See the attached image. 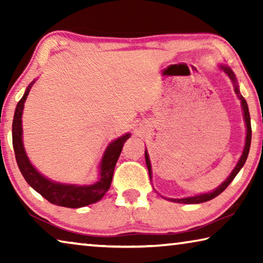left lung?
Here are the masks:
<instances>
[{"instance_id": "obj_1", "label": "left lung", "mask_w": 263, "mask_h": 263, "mask_svg": "<svg viewBox=\"0 0 263 263\" xmlns=\"http://www.w3.org/2000/svg\"><path fill=\"white\" fill-rule=\"evenodd\" d=\"M219 67L224 70V72L229 75V78L231 79V81L234 83V91L235 94L238 95V97L241 101V105H242V110H243V117H245V122H246V127H247V133H246V142H245V148H243V152L241 158L239 159V161L237 163V166L234 167V169L231 173L230 176L226 179L222 183L218 186L217 189H215L211 193H208V194H201V195H196L193 196V197H185V198H167L169 201L172 202H175V203H183V204H198V203H204V202H208L210 201V199L217 197L218 195L221 194L222 191H224L226 188H228L229 184L231 182L233 181V179L235 176H237L238 173L240 172V169L242 168V166L246 162L247 157H248V153H249V147H251V140H252V127H251V117H249V111H248V105H247V102L246 100L243 99V97L240 95V91H239V87H238V83H237V79H235V75L232 72V69L228 66H224V65H220ZM145 159H146V164H147V169H148V173H149V179H152V167H151V162H149V157H148V153L147 151H145Z\"/></svg>"}]
</instances>
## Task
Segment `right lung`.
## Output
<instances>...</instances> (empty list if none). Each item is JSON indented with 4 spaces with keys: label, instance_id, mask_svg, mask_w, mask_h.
<instances>
[{
    "label": "right lung",
    "instance_id": "right-lung-1",
    "mask_svg": "<svg viewBox=\"0 0 263 263\" xmlns=\"http://www.w3.org/2000/svg\"><path fill=\"white\" fill-rule=\"evenodd\" d=\"M33 83L34 81L29 84L23 97L20 100L18 104H17L14 115V122H12V145H14L16 161L17 164H18L22 175H23L29 185L32 186L37 193L41 194L48 202L55 204V205L75 209L87 206L89 204L99 202L110 188L115 166L117 163L119 155H121L124 142L130 138V133H126L123 137L110 142L105 149L100 164V180L95 182L94 184H64L46 179L45 176H43L31 164L28 155L25 153L23 140H22V133H23L22 115H23L25 100Z\"/></svg>",
    "mask_w": 263,
    "mask_h": 263
}]
</instances>
